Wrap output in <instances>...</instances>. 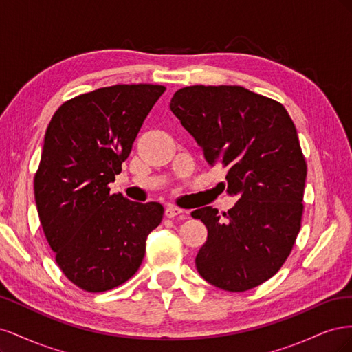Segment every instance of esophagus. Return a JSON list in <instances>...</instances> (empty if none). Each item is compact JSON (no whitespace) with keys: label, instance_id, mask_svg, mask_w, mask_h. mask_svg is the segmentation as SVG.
<instances>
[{"label":"esophagus","instance_id":"esophagus-1","mask_svg":"<svg viewBox=\"0 0 352 352\" xmlns=\"http://www.w3.org/2000/svg\"><path fill=\"white\" fill-rule=\"evenodd\" d=\"M164 214L168 219H175V217H177L180 214H184V210H180V208L175 207V206H167L166 210H164Z\"/></svg>","mask_w":352,"mask_h":352}]
</instances>
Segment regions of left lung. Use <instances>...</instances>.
I'll list each match as a JSON object with an SVG mask.
<instances>
[{
	"mask_svg": "<svg viewBox=\"0 0 352 352\" xmlns=\"http://www.w3.org/2000/svg\"><path fill=\"white\" fill-rule=\"evenodd\" d=\"M170 110L210 164L228 168V194L239 199L219 216L192 212L208 235L197 270L208 283L243 292L278 273L301 228L307 164L282 104L242 87L194 85L175 92Z\"/></svg>",
	"mask_w": 352,
	"mask_h": 352,
	"instance_id": "left-lung-1",
	"label": "left lung"
}]
</instances>
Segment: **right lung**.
<instances>
[{"mask_svg": "<svg viewBox=\"0 0 352 352\" xmlns=\"http://www.w3.org/2000/svg\"><path fill=\"white\" fill-rule=\"evenodd\" d=\"M162 85H114L66 101L47 127L35 175L42 229L66 278L88 292L124 283L162 223L158 202L110 194Z\"/></svg>", "mask_w": 352, "mask_h": 352, "instance_id": "right-lung-1", "label": "right lung"}]
</instances>
